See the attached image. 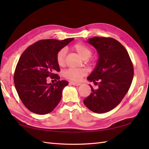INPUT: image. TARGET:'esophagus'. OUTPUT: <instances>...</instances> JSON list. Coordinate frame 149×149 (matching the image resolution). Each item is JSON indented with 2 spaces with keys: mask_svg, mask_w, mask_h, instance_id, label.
Listing matches in <instances>:
<instances>
[{
  "mask_svg": "<svg viewBox=\"0 0 149 149\" xmlns=\"http://www.w3.org/2000/svg\"><path fill=\"white\" fill-rule=\"evenodd\" d=\"M70 84L74 85V86H79V85H81L80 83H77V82H73V81L70 82Z\"/></svg>",
  "mask_w": 149,
  "mask_h": 149,
  "instance_id": "obj_1",
  "label": "esophagus"
}]
</instances>
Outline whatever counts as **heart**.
Masks as SVG:
<instances>
[{
  "label": "heart",
  "mask_w": 149,
  "mask_h": 149,
  "mask_svg": "<svg viewBox=\"0 0 149 149\" xmlns=\"http://www.w3.org/2000/svg\"><path fill=\"white\" fill-rule=\"evenodd\" d=\"M72 49L75 50L82 58L84 59L90 58L92 54V51L90 47L83 43H75L72 46ZM65 54L66 50L65 49L59 50L56 54V63L59 66H63L65 64ZM85 74H86V70L83 68H71L66 70L64 72L65 77L75 81H80Z\"/></svg>",
  "instance_id": "obj_1"
}]
</instances>
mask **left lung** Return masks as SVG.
I'll return each mask as SVG.
<instances>
[{
	"label": "left lung",
	"instance_id": "obj_1",
	"mask_svg": "<svg viewBox=\"0 0 149 149\" xmlns=\"http://www.w3.org/2000/svg\"><path fill=\"white\" fill-rule=\"evenodd\" d=\"M87 42L99 54L96 68L88 77L98 88L90 85L91 93L83 102L93 112H108L118 105L130 88L133 65L127 50L115 39L95 36Z\"/></svg>",
	"mask_w": 149,
	"mask_h": 149
}]
</instances>
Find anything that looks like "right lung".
Instances as JSON below:
<instances>
[{"label":"right lung","instance_id":"add662e5","mask_svg":"<svg viewBox=\"0 0 149 149\" xmlns=\"http://www.w3.org/2000/svg\"><path fill=\"white\" fill-rule=\"evenodd\" d=\"M74 40H39L22 54L14 73V83L22 103L34 113L46 115L52 111L61 99L68 82L60 81L56 54ZM49 77L58 81L47 84Z\"/></svg>","mask_w":149,"mask_h":149}]
</instances>
